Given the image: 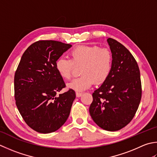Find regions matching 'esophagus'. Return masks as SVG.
<instances>
[{"mask_svg":"<svg viewBox=\"0 0 157 157\" xmlns=\"http://www.w3.org/2000/svg\"><path fill=\"white\" fill-rule=\"evenodd\" d=\"M76 97H81L82 95V93H79V92H76Z\"/></svg>","mask_w":157,"mask_h":157,"instance_id":"1","label":"esophagus"}]
</instances>
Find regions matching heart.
I'll return each instance as SVG.
<instances>
[{
    "instance_id": "obj_1",
    "label": "heart",
    "mask_w": 157,
    "mask_h": 157,
    "mask_svg": "<svg viewBox=\"0 0 157 157\" xmlns=\"http://www.w3.org/2000/svg\"><path fill=\"white\" fill-rule=\"evenodd\" d=\"M70 60L60 57L55 63L59 75L64 79H69L74 65L80 66L81 76L67 84L69 88L83 91L90 88L94 82L101 84L105 82L112 71L113 56L111 50L98 45H79L70 52Z\"/></svg>"
}]
</instances>
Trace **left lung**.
Here are the masks:
<instances>
[{
  "instance_id": "obj_1",
  "label": "left lung",
  "mask_w": 157,
  "mask_h": 157,
  "mask_svg": "<svg viewBox=\"0 0 157 157\" xmlns=\"http://www.w3.org/2000/svg\"><path fill=\"white\" fill-rule=\"evenodd\" d=\"M113 56L112 71L93 93L89 112L104 130L116 131L133 118L142 98L140 69L133 55L116 40L107 39Z\"/></svg>"
}]
</instances>
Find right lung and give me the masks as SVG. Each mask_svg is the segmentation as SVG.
<instances>
[{"mask_svg": "<svg viewBox=\"0 0 157 157\" xmlns=\"http://www.w3.org/2000/svg\"><path fill=\"white\" fill-rule=\"evenodd\" d=\"M71 45L53 40H40L24 52L15 73V104L29 127L41 133L57 131L68 118L75 91L66 87L55 63Z\"/></svg>", "mask_w": 157, "mask_h": 157, "instance_id": "obj_1", "label": "right lung"}]
</instances>
